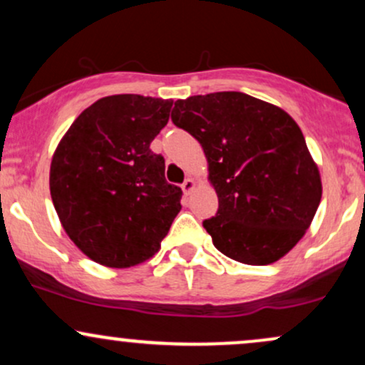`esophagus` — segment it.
I'll return each mask as SVG.
<instances>
[{
  "label": "esophagus",
  "instance_id": "34e87169",
  "mask_svg": "<svg viewBox=\"0 0 365 365\" xmlns=\"http://www.w3.org/2000/svg\"><path fill=\"white\" fill-rule=\"evenodd\" d=\"M182 188H183V192H185V195H188L195 188V182L192 178H187L185 182L182 183Z\"/></svg>",
  "mask_w": 365,
  "mask_h": 365
}]
</instances>
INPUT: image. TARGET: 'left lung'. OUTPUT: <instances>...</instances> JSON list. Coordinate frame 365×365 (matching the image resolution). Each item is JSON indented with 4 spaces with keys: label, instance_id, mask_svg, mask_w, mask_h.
Masks as SVG:
<instances>
[{
    "label": "left lung",
    "instance_id": "8db88e82",
    "mask_svg": "<svg viewBox=\"0 0 365 365\" xmlns=\"http://www.w3.org/2000/svg\"><path fill=\"white\" fill-rule=\"evenodd\" d=\"M171 121L199 140L217 194L202 221L233 261L266 266L297 245L321 202V178L299 125L237 91L178 99Z\"/></svg>",
    "mask_w": 365,
    "mask_h": 365
}]
</instances>
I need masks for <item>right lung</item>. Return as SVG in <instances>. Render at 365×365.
<instances>
[{
	"label": "right lung",
	"mask_w": 365,
	"mask_h": 365,
	"mask_svg": "<svg viewBox=\"0 0 365 365\" xmlns=\"http://www.w3.org/2000/svg\"><path fill=\"white\" fill-rule=\"evenodd\" d=\"M171 106L139 94L108 96L82 111L58 145L49 171L54 209L92 261H145L182 209V188L166 182L165 158L150 150Z\"/></svg>",
	"instance_id": "right-lung-1"
}]
</instances>
